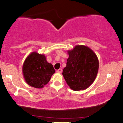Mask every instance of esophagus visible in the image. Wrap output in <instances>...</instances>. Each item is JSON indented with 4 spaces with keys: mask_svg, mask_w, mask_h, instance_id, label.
Listing matches in <instances>:
<instances>
[{
    "mask_svg": "<svg viewBox=\"0 0 123 123\" xmlns=\"http://www.w3.org/2000/svg\"><path fill=\"white\" fill-rule=\"evenodd\" d=\"M62 69H59L58 70H57V72L58 73H61L62 72Z\"/></svg>",
    "mask_w": 123,
    "mask_h": 123,
    "instance_id": "esophagus-1",
    "label": "esophagus"
}]
</instances>
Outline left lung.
<instances>
[{"instance_id": "1", "label": "left lung", "mask_w": 123, "mask_h": 123, "mask_svg": "<svg viewBox=\"0 0 123 123\" xmlns=\"http://www.w3.org/2000/svg\"><path fill=\"white\" fill-rule=\"evenodd\" d=\"M69 58L63 68L62 75L67 84L74 91L87 89L97 77L99 61L90 48L77 45L68 51Z\"/></svg>"}]
</instances>
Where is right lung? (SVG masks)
<instances>
[{
	"mask_svg": "<svg viewBox=\"0 0 123 123\" xmlns=\"http://www.w3.org/2000/svg\"><path fill=\"white\" fill-rule=\"evenodd\" d=\"M55 72L53 65L48 62L46 56L37 52L29 54L22 66L25 81L28 85L36 88L44 87Z\"/></svg>",
	"mask_w": 123,
	"mask_h": 123,
	"instance_id": "1",
	"label": "right lung"
}]
</instances>
